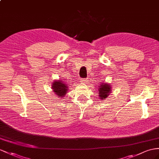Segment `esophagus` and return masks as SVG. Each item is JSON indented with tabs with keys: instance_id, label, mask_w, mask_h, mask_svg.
Returning a JSON list of instances; mask_svg holds the SVG:
<instances>
[{
	"instance_id": "obj_1",
	"label": "esophagus",
	"mask_w": 159,
	"mask_h": 159,
	"mask_svg": "<svg viewBox=\"0 0 159 159\" xmlns=\"http://www.w3.org/2000/svg\"><path fill=\"white\" fill-rule=\"evenodd\" d=\"M80 83H83V84H85L87 83V79H82L80 80Z\"/></svg>"
}]
</instances>
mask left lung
Here are the masks:
<instances>
[{
    "instance_id": "8db88e82",
    "label": "left lung",
    "mask_w": 159,
    "mask_h": 159,
    "mask_svg": "<svg viewBox=\"0 0 159 159\" xmlns=\"http://www.w3.org/2000/svg\"><path fill=\"white\" fill-rule=\"evenodd\" d=\"M98 88L99 97L101 100L106 99L111 91V86L106 83H103L99 84Z\"/></svg>"
}]
</instances>
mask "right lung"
Wrapping results in <instances>:
<instances>
[{
  "label": "right lung",
  "instance_id": "right-lung-1",
  "mask_svg": "<svg viewBox=\"0 0 159 159\" xmlns=\"http://www.w3.org/2000/svg\"><path fill=\"white\" fill-rule=\"evenodd\" d=\"M68 87V85L62 80H54L52 84L53 92H54L57 97H60L61 98H63V97L67 94Z\"/></svg>",
  "mask_w": 159,
  "mask_h": 159
}]
</instances>
